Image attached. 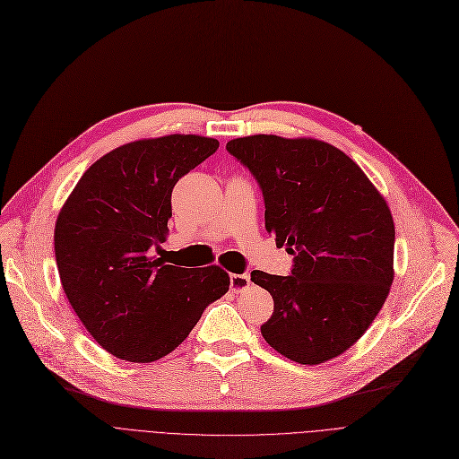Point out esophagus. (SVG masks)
Wrapping results in <instances>:
<instances>
[{"mask_svg":"<svg viewBox=\"0 0 459 459\" xmlns=\"http://www.w3.org/2000/svg\"><path fill=\"white\" fill-rule=\"evenodd\" d=\"M251 284V275L249 273H242V275H230V290L234 292H242Z\"/></svg>","mask_w":459,"mask_h":459,"instance_id":"obj_1","label":"esophagus"}]
</instances>
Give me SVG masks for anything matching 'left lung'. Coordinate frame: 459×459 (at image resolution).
<instances>
[{
    "mask_svg": "<svg viewBox=\"0 0 459 459\" xmlns=\"http://www.w3.org/2000/svg\"><path fill=\"white\" fill-rule=\"evenodd\" d=\"M227 151L255 177L266 230L294 256L290 275L251 272L273 298L260 333L301 365H320L353 346L393 284L391 210L360 167L316 139L251 135Z\"/></svg>",
    "mask_w": 459,
    "mask_h": 459,
    "instance_id": "8db88e82",
    "label": "left lung"
}]
</instances>
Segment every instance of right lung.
Wrapping results in <instances>:
<instances>
[{
  "mask_svg": "<svg viewBox=\"0 0 459 459\" xmlns=\"http://www.w3.org/2000/svg\"><path fill=\"white\" fill-rule=\"evenodd\" d=\"M217 149V139L178 134L123 144L87 169L57 217L63 290L118 359L152 363L171 353L229 290L220 266L178 268L152 256L169 232L175 184Z\"/></svg>",
  "mask_w": 459,
  "mask_h": 459,
  "instance_id": "add662e5",
  "label": "right lung"
}]
</instances>
